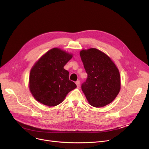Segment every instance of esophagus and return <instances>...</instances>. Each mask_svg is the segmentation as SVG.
Masks as SVG:
<instances>
[{"instance_id":"1","label":"esophagus","mask_w":149,"mask_h":149,"mask_svg":"<svg viewBox=\"0 0 149 149\" xmlns=\"http://www.w3.org/2000/svg\"><path fill=\"white\" fill-rule=\"evenodd\" d=\"M76 84L78 88H79L80 86H81V82H80V81H77L76 82Z\"/></svg>"}]
</instances>
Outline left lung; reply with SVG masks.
I'll return each instance as SVG.
<instances>
[{"label": "left lung", "instance_id": "8db88e82", "mask_svg": "<svg viewBox=\"0 0 149 149\" xmlns=\"http://www.w3.org/2000/svg\"><path fill=\"white\" fill-rule=\"evenodd\" d=\"M80 55L88 74L81 87L89 103L95 107L110 104L120 89L118 68L109 56L97 49L82 50Z\"/></svg>", "mask_w": 149, "mask_h": 149}]
</instances>
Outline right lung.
<instances>
[{
    "mask_svg": "<svg viewBox=\"0 0 149 149\" xmlns=\"http://www.w3.org/2000/svg\"><path fill=\"white\" fill-rule=\"evenodd\" d=\"M72 56V54L55 48L45 54L33 66L29 88L38 101L49 107L55 106L76 88V85L69 80V72L64 68Z\"/></svg>",
    "mask_w": 149,
    "mask_h": 149,
    "instance_id": "right-lung-1",
    "label": "right lung"
}]
</instances>
